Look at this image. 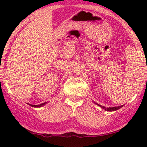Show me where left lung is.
Listing matches in <instances>:
<instances>
[{
  "instance_id": "1",
  "label": "left lung",
  "mask_w": 147,
  "mask_h": 147,
  "mask_svg": "<svg viewBox=\"0 0 147 147\" xmlns=\"http://www.w3.org/2000/svg\"><path fill=\"white\" fill-rule=\"evenodd\" d=\"M97 104V103H96ZM97 105H99L100 107H101L102 108H103V109H105V110L107 111H109V112H112V111H115V110H117V109H120L121 107H122L123 105H121V106H119V107H103L102 106V105H100L99 104H97Z\"/></svg>"
}]
</instances>
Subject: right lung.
I'll return each instance as SVG.
<instances>
[{"mask_svg":"<svg viewBox=\"0 0 147 147\" xmlns=\"http://www.w3.org/2000/svg\"><path fill=\"white\" fill-rule=\"evenodd\" d=\"M45 104V103H42V104H40V105H31L32 107H40L42 106V105H44Z\"/></svg>","mask_w":147,"mask_h":147,"instance_id":"add662e5","label":"right lung"}]
</instances>
